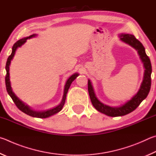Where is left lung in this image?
I'll list each match as a JSON object with an SVG mask.
<instances>
[{
    "label": "left lung",
    "instance_id": "left-lung-1",
    "mask_svg": "<svg viewBox=\"0 0 156 156\" xmlns=\"http://www.w3.org/2000/svg\"><path fill=\"white\" fill-rule=\"evenodd\" d=\"M119 37L122 42L127 44L128 45L131 46L137 51L138 55L140 56V58L143 64L144 71L143 81H142L140 88L137 93L134 96H133L130 100L125 102L124 104H122L120 106H116V107H112V106H109L101 102L95 94L92 82L90 80H88V92L91 102L94 108L97 111L105 114V115L112 117L126 115L136 110L140 104V103L146 99L149 92L150 88H151V64L149 57L145 53V49H144L143 45L133 35L121 34L119 35Z\"/></svg>",
    "mask_w": 156,
    "mask_h": 156
}]
</instances>
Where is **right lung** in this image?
I'll list each match as a JSON object with an SVG mask.
<instances>
[{
	"mask_svg": "<svg viewBox=\"0 0 156 156\" xmlns=\"http://www.w3.org/2000/svg\"><path fill=\"white\" fill-rule=\"evenodd\" d=\"M35 36H37V34H33L29 37L22 38V39L19 40L14 44H13L12 47V54H11L9 56V57L7 58L6 66H5V69H6V72H7L6 76H5V85H6V88H7V91L8 92V94H9L11 98L12 99L13 101L14 102L16 105L17 106V108L19 109V110H21L23 112L25 113L26 114H27V115H29L30 116L35 117V118L45 119V118H48L49 116H53L57 113H58L59 112H60L62 110V108L64 107V105L65 103L66 98V94H67L68 89H69L73 81L79 76V74L76 73H74L73 75H71L66 80V81L64 89V94H63L62 101L61 102L59 103V104L55 106V107L48 109V110H33L29 105L25 104L23 101H22L19 99L17 96H16L14 92H13L12 86H11L10 77H9V66L11 64V62H12L13 57L15 55L16 51L18 49V48L23 46L24 44L27 42V40L31 39V38L34 37Z\"/></svg>",
	"mask_w": 156,
	"mask_h": 156,
	"instance_id": "right-lung-1",
	"label": "right lung"
}]
</instances>
